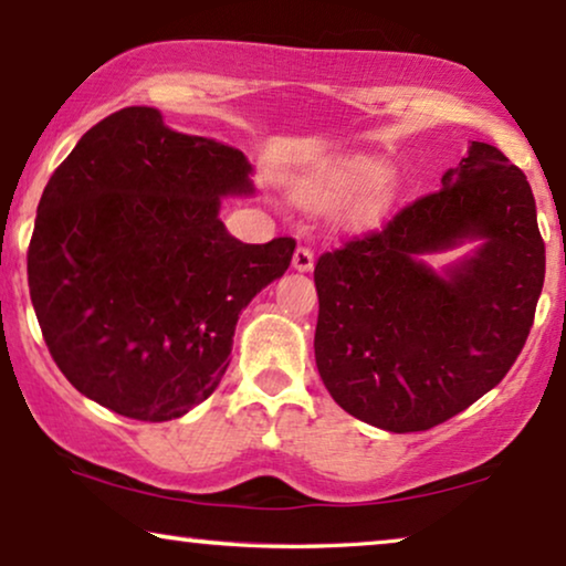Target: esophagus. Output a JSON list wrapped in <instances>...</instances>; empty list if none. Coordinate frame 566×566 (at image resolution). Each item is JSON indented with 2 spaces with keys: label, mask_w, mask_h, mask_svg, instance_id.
Returning <instances> with one entry per match:
<instances>
[{
  "label": "esophagus",
  "mask_w": 566,
  "mask_h": 566,
  "mask_svg": "<svg viewBox=\"0 0 566 566\" xmlns=\"http://www.w3.org/2000/svg\"><path fill=\"white\" fill-rule=\"evenodd\" d=\"M313 261H315L313 251H311V248H305V245H300L295 255H292V266H295L297 271H311Z\"/></svg>",
  "instance_id": "esophagus-1"
}]
</instances>
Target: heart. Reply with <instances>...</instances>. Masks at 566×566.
<instances>
[{"instance_id": "heart-1", "label": "heart", "mask_w": 566, "mask_h": 566, "mask_svg": "<svg viewBox=\"0 0 566 566\" xmlns=\"http://www.w3.org/2000/svg\"><path fill=\"white\" fill-rule=\"evenodd\" d=\"M292 196L305 209L344 207L346 222L354 228L375 224L396 199V184L388 176L386 163L373 157H346L331 168L300 178Z\"/></svg>"}]
</instances>
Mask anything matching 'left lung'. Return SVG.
<instances>
[{
    "label": "left lung",
    "instance_id": "1",
    "mask_svg": "<svg viewBox=\"0 0 566 566\" xmlns=\"http://www.w3.org/2000/svg\"><path fill=\"white\" fill-rule=\"evenodd\" d=\"M463 239L446 275L420 261ZM546 274L523 170L473 142L442 188L315 263V365L334 401L388 432H424L500 382L531 334Z\"/></svg>",
    "mask_w": 566,
    "mask_h": 566
}]
</instances>
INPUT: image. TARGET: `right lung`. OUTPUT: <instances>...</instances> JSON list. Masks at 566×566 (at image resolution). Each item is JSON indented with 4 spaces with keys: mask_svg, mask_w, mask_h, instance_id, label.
<instances>
[{
    "mask_svg": "<svg viewBox=\"0 0 566 566\" xmlns=\"http://www.w3.org/2000/svg\"><path fill=\"white\" fill-rule=\"evenodd\" d=\"M248 193L240 149L172 132L147 105L77 142L43 188L28 287L43 342L82 396L168 421L214 394L238 315L295 253L292 238L248 245L224 230L222 196Z\"/></svg>",
    "mask_w": 566,
    "mask_h": 566,
    "instance_id": "1",
    "label": "right lung"
}]
</instances>
